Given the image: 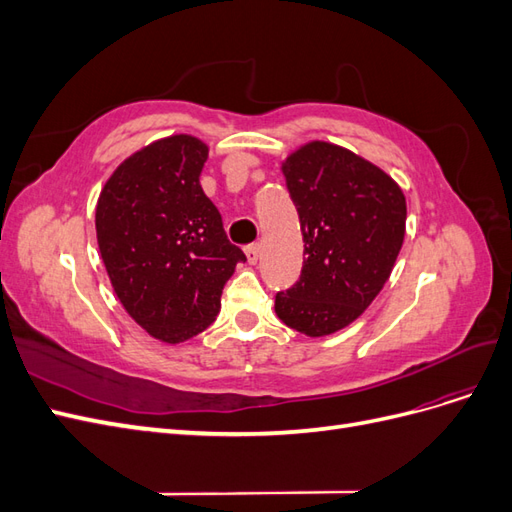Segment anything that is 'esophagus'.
I'll return each mask as SVG.
<instances>
[{
	"instance_id": "obj_1",
	"label": "esophagus",
	"mask_w": 512,
	"mask_h": 512,
	"mask_svg": "<svg viewBox=\"0 0 512 512\" xmlns=\"http://www.w3.org/2000/svg\"><path fill=\"white\" fill-rule=\"evenodd\" d=\"M245 256L250 260V265H256L258 258H260V245L252 243V245H245Z\"/></svg>"
}]
</instances>
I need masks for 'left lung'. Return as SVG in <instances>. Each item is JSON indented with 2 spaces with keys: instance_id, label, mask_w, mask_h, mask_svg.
<instances>
[{
  "instance_id": "obj_1",
  "label": "left lung",
  "mask_w": 512,
  "mask_h": 512,
  "mask_svg": "<svg viewBox=\"0 0 512 512\" xmlns=\"http://www.w3.org/2000/svg\"><path fill=\"white\" fill-rule=\"evenodd\" d=\"M303 232L299 282L275 294V314L309 337L359 318L389 280L406 235V196L371 162L314 141L282 164Z\"/></svg>"
}]
</instances>
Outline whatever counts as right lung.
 <instances>
[{
    "label": "right lung",
    "mask_w": 512,
    "mask_h": 512,
    "mask_svg": "<svg viewBox=\"0 0 512 512\" xmlns=\"http://www.w3.org/2000/svg\"><path fill=\"white\" fill-rule=\"evenodd\" d=\"M209 149L190 134L162 138L119 164L96 207L98 245L126 312L166 344L203 333L245 254L200 188Z\"/></svg>",
    "instance_id": "right-lung-1"
}]
</instances>
